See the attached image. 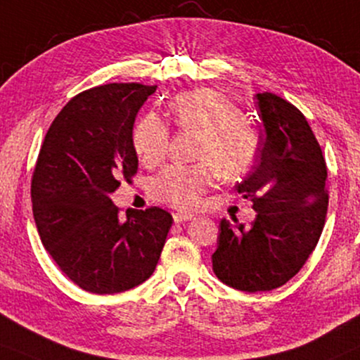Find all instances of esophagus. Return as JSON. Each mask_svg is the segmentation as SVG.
<instances>
[{"label": "esophagus", "mask_w": 360, "mask_h": 360, "mask_svg": "<svg viewBox=\"0 0 360 360\" xmlns=\"http://www.w3.org/2000/svg\"><path fill=\"white\" fill-rule=\"evenodd\" d=\"M172 217H174V222H183V221H189L193 219V214L189 212H174L172 214Z\"/></svg>", "instance_id": "1"}]
</instances>
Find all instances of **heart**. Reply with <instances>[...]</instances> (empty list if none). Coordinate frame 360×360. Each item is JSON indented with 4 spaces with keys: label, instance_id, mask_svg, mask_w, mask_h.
<instances>
[{
    "label": "heart",
    "instance_id": "heart-1",
    "mask_svg": "<svg viewBox=\"0 0 360 360\" xmlns=\"http://www.w3.org/2000/svg\"><path fill=\"white\" fill-rule=\"evenodd\" d=\"M171 115L179 129L201 134L195 159L198 165H172L151 183V193L172 207L194 209L206 189L216 183L217 172L226 179L244 176L261 151V133L244 121L238 104L216 89H194L177 94L171 101ZM169 127L158 116L148 115L136 124L133 148L143 165L156 166L167 156Z\"/></svg>",
    "mask_w": 360,
    "mask_h": 360
}]
</instances>
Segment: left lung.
<instances>
[{"label": "left lung", "mask_w": 360, "mask_h": 360, "mask_svg": "<svg viewBox=\"0 0 360 360\" xmlns=\"http://www.w3.org/2000/svg\"><path fill=\"white\" fill-rule=\"evenodd\" d=\"M261 151L236 191L251 199L249 226L221 219L212 269L231 288L257 292L297 274L319 243L327 204V167L306 116L274 93H259Z\"/></svg>", "instance_id": "obj_1"}]
</instances>
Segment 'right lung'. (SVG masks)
Returning <instances> with one entry per match:
<instances>
[{"label": "right lung", "mask_w": 360, "mask_h": 360, "mask_svg": "<svg viewBox=\"0 0 360 360\" xmlns=\"http://www.w3.org/2000/svg\"><path fill=\"white\" fill-rule=\"evenodd\" d=\"M158 86L109 83L70 99L49 126L31 201L49 256L86 292L115 294L151 277L172 216L161 207L127 211L109 194L138 172L133 124Z\"/></svg>", "instance_id": "add662e5"}]
</instances>
